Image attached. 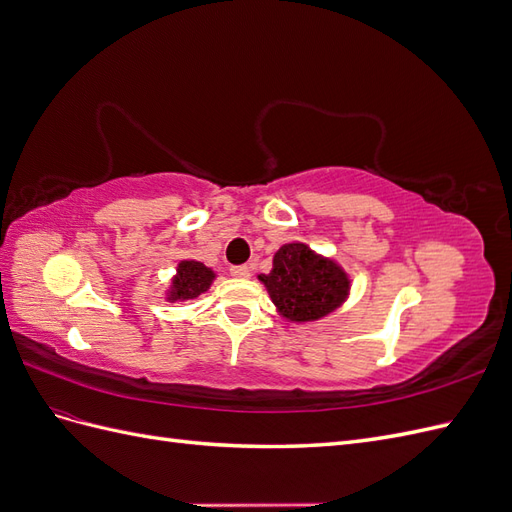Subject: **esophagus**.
Returning a JSON list of instances; mask_svg holds the SVG:
<instances>
[{"label": "esophagus", "instance_id": "1", "mask_svg": "<svg viewBox=\"0 0 512 512\" xmlns=\"http://www.w3.org/2000/svg\"><path fill=\"white\" fill-rule=\"evenodd\" d=\"M230 275L237 277V280H247V277H250V267H245V265L230 267Z\"/></svg>", "mask_w": 512, "mask_h": 512}]
</instances>
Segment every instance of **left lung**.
<instances>
[{
    "label": "left lung",
    "mask_w": 512,
    "mask_h": 512,
    "mask_svg": "<svg viewBox=\"0 0 512 512\" xmlns=\"http://www.w3.org/2000/svg\"><path fill=\"white\" fill-rule=\"evenodd\" d=\"M269 297L286 322L305 324L333 314L350 297V275L331 256L292 241L273 254L271 273H260Z\"/></svg>",
    "instance_id": "obj_1"
}]
</instances>
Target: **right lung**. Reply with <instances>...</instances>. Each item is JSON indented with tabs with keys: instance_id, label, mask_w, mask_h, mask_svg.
Returning <instances> with one entry per match:
<instances>
[{
	"instance_id": "add662e5",
	"label": "right lung",
	"mask_w": 512,
	"mask_h": 512,
	"mask_svg": "<svg viewBox=\"0 0 512 512\" xmlns=\"http://www.w3.org/2000/svg\"><path fill=\"white\" fill-rule=\"evenodd\" d=\"M215 277H218V273L205 267L203 262L192 260V258L181 260L177 265V273L173 275L170 286L164 292V299L168 303L198 299L200 294L211 288Z\"/></svg>"
}]
</instances>
